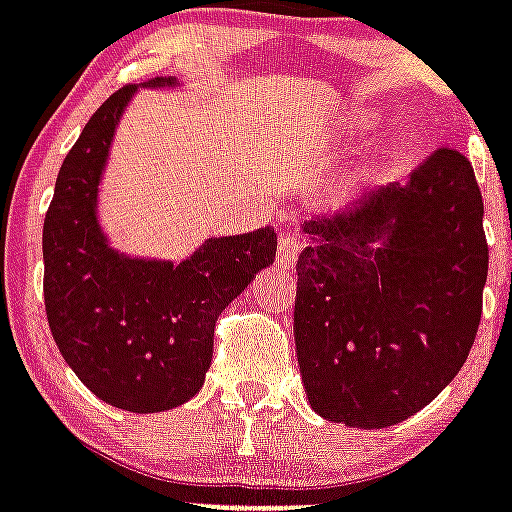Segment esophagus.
<instances>
[{"label": "esophagus", "instance_id": "obj_1", "mask_svg": "<svg viewBox=\"0 0 512 512\" xmlns=\"http://www.w3.org/2000/svg\"><path fill=\"white\" fill-rule=\"evenodd\" d=\"M299 252H302V244H299L297 236L292 231H284L278 239V265L284 270H292L297 265Z\"/></svg>", "mask_w": 512, "mask_h": 512}]
</instances>
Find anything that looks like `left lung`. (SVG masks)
Here are the masks:
<instances>
[{
  "mask_svg": "<svg viewBox=\"0 0 512 512\" xmlns=\"http://www.w3.org/2000/svg\"><path fill=\"white\" fill-rule=\"evenodd\" d=\"M294 342L326 421L384 429L458 376L481 321L489 247L471 162L450 147L302 223Z\"/></svg>",
  "mask_w": 512,
  "mask_h": 512,
  "instance_id": "8db88e82",
  "label": "left lung"
}]
</instances>
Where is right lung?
<instances>
[{
  "instance_id": "add662e5",
  "label": "right lung",
  "mask_w": 512,
  "mask_h": 512,
  "mask_svg": "<svg viewBox=\"0 0 512 512\" xmlns=\"http://www.w3.org/2000/svg\"><path fill=\"white\" fill-rule=\"evenodd\" d=\"M176 86V78L123 86L91 115L57 173L41 239L44 305L60 355L99 400L128 413L173 410L202 389L218 315L276 260L268 226L210 236L181 263L110 244L99 186L120 118L139 89Z\"/></svg>"
}]
</instances>
